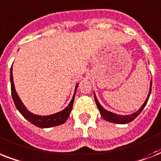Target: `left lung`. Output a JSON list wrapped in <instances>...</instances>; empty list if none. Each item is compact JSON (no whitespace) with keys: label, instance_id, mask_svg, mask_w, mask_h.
I'll return each instance as SVG.
<instances>
[{"label":"left lung","instance_id":"1","mask_svg":"<svg viewBox=\"0 0 161 161\" xmlns=\"http://www.w3.org/2000/svg\"><path fill=\"white\" fill-rule=\"evenodd\" d=\"M151 87H152V81H150V90H149V93H148L147 98L145 99V103H143L142 106L137 110L135 111V113L133 114H130L127 115H121V114H114V113L110 112L108 110L105 109L103 106L101 105L99 102H98V98L96 97L95 93H94V99H95L96 102V105L98 107V109L99 110L100 112L101 116L106 120V121H108V122L111 123H115V124H119V125H125V124H128V123L131 122L132 120H134L135 118L137 117L138 115L140 114L141 111L143 110V108H145V106L146 105V103L148 102V99L150 98V93H151Z\"/></svg>","mask_w":161,"mask_h":161}]
</instances>
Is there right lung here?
Instances as JSON below:
<instances>
[{
	"instance_id": "right-lung-1",
	"label": "right lung",
	"mask_w": 161,
	"mask_h": 161,
	"mask_svg": "<svg viewBox=\"0 0 161 161\" xmlns=\"http://www.w3.org/2000/svg\"><path fill=\"white\" fill-rule=\"evenodd\" d=\"M10 79H11V95L13 98L14 103L16 105V108L19 112L21 113V114L26 119H27L29 122H31L32 125H34L36 127L39 128H51L58 125H63L67 121V119L69 117L72 108H73V102H74V98H75L76 91L78 88V83H77L75 86V91L73 93V96L71 99L70 103H68V105L63 109L62 111H59L58 113H55L53 114L50 115H38L35 114L31 111H29L26 107L24 105L21 98H19L18 94L16 93V88L14 86L13 82V75H12V66L11 68V72H10Z\"/></svg>"
}]
</instances>
